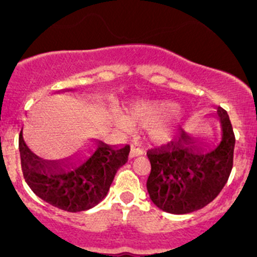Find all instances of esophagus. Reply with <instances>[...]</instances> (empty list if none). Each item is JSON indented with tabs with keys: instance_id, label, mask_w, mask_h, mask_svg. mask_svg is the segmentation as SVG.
Instances as JSON below:
<instances>
[{
	"instance_id": "1",
	"label": "esophagus",
	"mask_w": 257,
	"mask_h": 257,
	"mask_svg": "<svg viewBox=\"0 0 257 257\" xmlns=\"http://www.w3.org/2000/svg\"><path fill=\"white\" fill-rule=\"evenodd\" d=\"M144 154V146L142 144H134L131 146V151H130V157H137V156H141Z\"/></svg>"
}]
</instances>
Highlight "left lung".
<instances>
[{
    "instance_id": "left-lung-1",
    "label": "left lung",
    "mask_w": 257,
    "mask_h": 257,
    "mask_svg": "<svg viewBox=\"0 0 257 257\" xmlns=\"http://www.w3.org/2000/svg\"><path fill=\"white\" fill-rule=\"evenodd\" d=\"M222 140L211 152L199 154L190 146L167 142L147 150L151 172L147 179L150 199L170 214H190L214 201L227 182L233 165L235 135L227 112L217 108Z\"/></svg>"
}]
</instances>
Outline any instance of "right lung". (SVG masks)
I'll return each mask as SVG.
<instances>
[{
    "label": "right lung",
    "instance_id": "1",
    "mask_svg": "<svg viewBox=\"0 0 257 257\" xmlns=\"http://www.w3.org/2000/svg\"><path fill=\"white\" fill-rule=\"evenodd\" d=\"M24 177L30 189L47 204L68 212H80L105 199L115 175L127 162L130 145L115 149L101 144L95 154L70 172L46 174L45 162L35 156L20 134Z\"/></svg>",
    "mask_w": 257,
    "mask_h": 257
}]
</instances>
